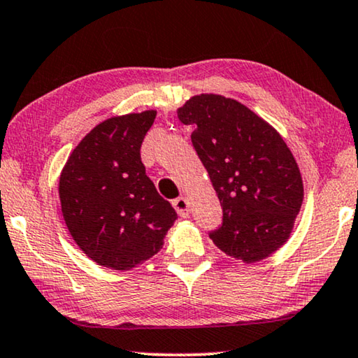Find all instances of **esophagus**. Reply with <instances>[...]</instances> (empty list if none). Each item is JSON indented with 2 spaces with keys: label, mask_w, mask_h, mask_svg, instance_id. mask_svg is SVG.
I'll return each mask as SVG.
<instances>
[{
  "label": "esophagus",
  "mask_w": 358,
  "mask_h": 358,
  "mask_svg": "<svg viewBox=\"0 0 358 358\" xmlns=\"http://www.w3.org/2000/svg\"><path fill=\"white\" fill-rule=\"evenodd\" d=\"M173 208L178 213L180 217H188L189 215V203H188V199L183 198V196L173 201Z\"/></svg>",
  "instance_id": "esophagus-1"
}]
</instances>
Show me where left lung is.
Masks as SVG:
<instances>
[{
	"label": "left lung",
	"instance_id": "1",
	"mask_svg": "<svg viewBox=\"0 0 358 358\" xmlns=\"http://www.w3.org/2000/svg\"><path fill=\"white\" fill-rule=\"evenodd\" d=\"M177 113L194 128L191 143L222 206V225L209 236L246 264L268 258L289 238L303 201L290 149L269 123L234 99L194 95Z\"/></svg>",
	"mask_w": 358,
	"mask_h": 358
}]
</instances>
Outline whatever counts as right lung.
I'll return each instance as SVG.
<instances>
[{
  "mask_svg": "<svg viewBox=\"0 0 358 358\" xmlns=\"http://www.w3.org/2000/svg\"><path fill=\"white\" fill-rule=\"evenodd\" d=\"M155 115L145 110L97 124L76 145L59 177L69 234L103 268H138L160 251L177 219L141 162V144Z\"/></svg>",
  "mask_w": 358,
  "mask_h": 358,
  "instance_id": "1",
  "label": "right lung"
}]
</instances>
